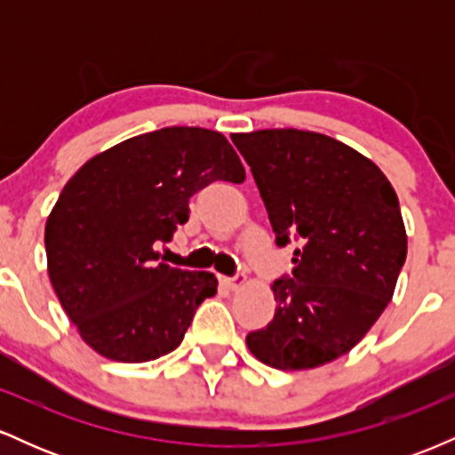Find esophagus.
<instances>
[{"mask_svg":"<svg viewBox=\"0 0 455 455\" xmlns=\"http://www.w3.org/2000/svg\"><path fill=\"white\" fill-rule=\"evenodd\" d=\"M222 280V284L227 286V289H231V291H237L239 286H243L245 282H248V278H245L243 274H237V275H224V278H220Z\"/></svg>","mask_w":455,"mask_h":455,"instance_id":"1","label":"esophagus"}]
</instances>
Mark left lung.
I'll return each instance as SVG.
<instances>
[{
    "mask_svg": "<svg viewBox=\"0 0 455 455\" xmlns=\"http://www.w3.org/2000/svg\"><path fill=\"white\" fill-rule=\"evenodd\" d=\"M275 243L299 242L271 284L275 315L250 331L259 362L307 370L342 357L383 315L406 259L400 203L383 171L340 140L295 128L233 134Z\"/></svg>",
    "mask_w": 455,
    "mask_h": 455,
    "instance_id": "8db88e82",
    "label": "left lung"
}]
</instances>
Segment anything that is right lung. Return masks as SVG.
I'll use <instances>...</instances> for the list:
<instances>
[{"instance_id":"add662e5","label":"right lung","mask_w":455,"mask_h":455,"mask_svg":"<svg viewBox=\"0 0 455 455\" xmlns=\"http://www.w3.org/2000/svg\"><path fill=\"white\" fill-rule=\"evenodd\" d=\"M243 180L220 132L188 126L124 140L72 175L46 220V263L61 307L93 351L140 363L180 347L218 280L158 263L156 245L188 222L198 190Z\"/></svg>"}]
</instances>
